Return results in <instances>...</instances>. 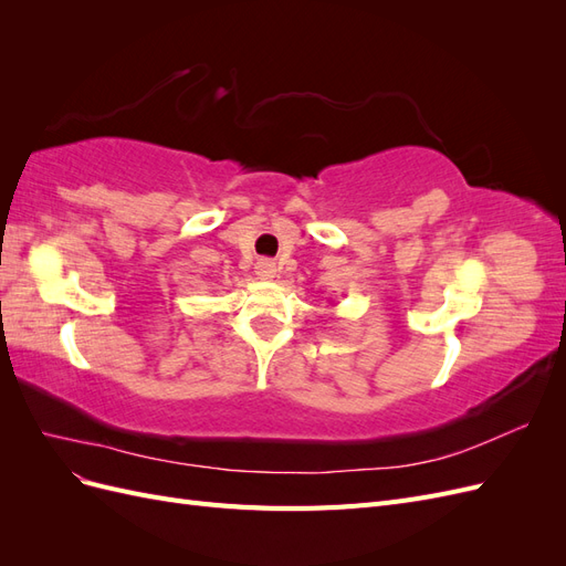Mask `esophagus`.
Wrapping results in <instances>:
<instances>
[{
    "label": "esophagus",
    "instance_id": "34e87169",
    "mask_svg": "<svg viewBox=\"0 0 566 566\" xmlns=\"http://www.w3.org/2000/svg\"><path fill=\"white\" fill-rule=\"evenodd\" d=\"M256 273H260V279H276V262H271V260H260V262H256Z\"/></svg>",
    "mask_w": 566,
    "mask_h": 566
}]
</instances>
